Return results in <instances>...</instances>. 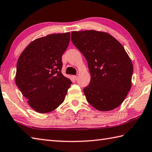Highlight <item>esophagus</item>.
Listing matches in <instances>:
<instances>
[{
  "mask_svg": "<svg viewBox=\"0 0 152 152\" xmlns=\"http://www.w3.org/2000/svg\"><path fill=\"white\" fill-rule=\"evenodd\" d=\"M73 78H74V80H76L77 79H78V76H73Z\"/></svg>",
  "mask_w": 152,
  "mask_h": 152,
  "instance_id": "obj_1",
  "label": "esophagus"
}]
</instances>
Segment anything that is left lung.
<instances>
[{"mask_svg":"<svg viewBox=\"0 0 152 152\" xmlns=\"http://www.w3.org/2000/svg\"><path fill=\"white\" fill-rule=\"evenodd\" d=\"M71 40L88 64L91 80L84 88L88 102L101 111L118 107L131 88L133 72L123 46L107 33L93 29L72 31Z\"/></svg>","mask_w":152,"mask_h":152,"instance_id":"obj_1","label":"left lung"}]
</instances>
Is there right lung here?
<instances>
[{
  "mask_svg": "<svg viewBox=\"0 0 152 152\" xmlns=\"http://www.w3.org/2000/svg\"><path fill=\"white\" fill-rule=\"evenodd\" d=\"M69 42L70 32L36 39L18 60L16 84L29 106L39 113L57 108L72 84L61 72L62 56Z\"/></svg>",
  "mask_w": 152,
  "mask_h": 152,
  "instance_id": "1",
  "label": "right lung"
}]
</instances>
